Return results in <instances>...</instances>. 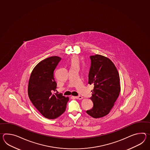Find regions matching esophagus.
<instances>
[{
    "label": "esophagus",
    "instance_id": "obj_1",
    "mask_svg": "<svg viewBox=\"0 0 150 150\" xmlns=\"http://www.w3.org/2000/svg\"><path fill=\"white\" fill-rule=\"evenodd\" d=\"M75 98L77 99V100H82V99H83V97L82 96H78L75 97Z\"/></svg>",
    "mask_w": 150,
    "mask_h": 150
}]
</instances>
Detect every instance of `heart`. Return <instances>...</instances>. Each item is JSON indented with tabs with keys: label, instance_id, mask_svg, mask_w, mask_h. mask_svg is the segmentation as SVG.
I'll return each mask as SVG.
<instances>
[{
	"label": "heart",
	"instance_id": "b5f03b06",
	"mask_svg": "<svg viewBox=\"0 0 150 150\" xmlns=\"http://www.w3.org/2000/svg\"><path fill=\"white\" fill-rule=\"evenodd\" d=\"M71 62L72 66H76L79 65V61L77 57H74L71 60Z\"/></svg>",
	"mask_w": 150,
	"mask_h": 150
}]
</instances>
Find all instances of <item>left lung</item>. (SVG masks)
I'll return each mask as SVG.
<instances>
[{
    "instance_id": "1",
    "label": "left lung",
    "mask_w": 150,
    "mask_h": 150,
    "mask_svg": "<svg viewBox=\"0 0 150 150\" xmlns=\"http://www.w3.org/2000/svg\"><path fill=\"white\" fill-rule=\"evenodd\" d=\"M91 66L88 83L93 84V108L86 111L94 118L107 115L119 96L120 87L119 73L113 62L107 57L96 54L90 56Z\"/></svg>"
}]
</instances>
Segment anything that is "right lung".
<instances>
[{
  "instance_id": "right-lung-1",
  "label": "right lung",
  "mask_w": 150,
  "mask_h": 150,
  "mask_svg": "<svg viewBox=\"0 0 150 150\" xmlns=\"http://www.w3.org/2000/svg\"><path fill=\"white\" fill-rule=\"evenodd\" d=\"M61 58L54 56L40 61L34 67L28 82V94L32 103L43 116L55 119L65 111L69 98L57 91L55 70Z\"/></svg>"
}]
</instances>
